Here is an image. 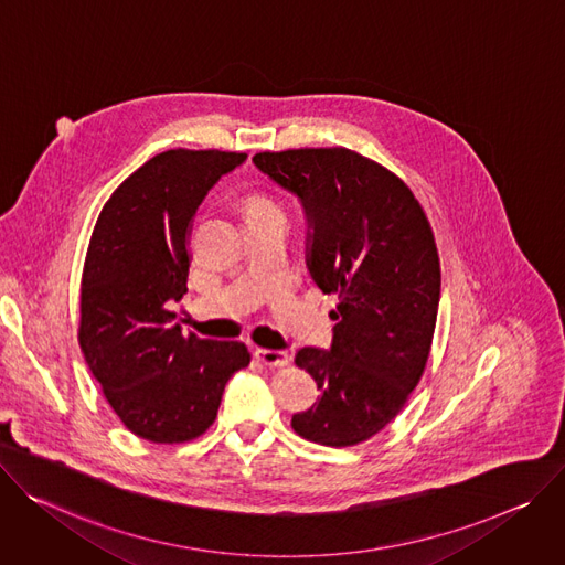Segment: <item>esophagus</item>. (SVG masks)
<instances>
[{
	"label": "esophagus",
	"instance_id": "1",
	"mask_svg": "<svg viewBox=\"0 0 565 565\" xmlns=\"http://www.w3.org/2000/svg\"><path fill=\"white\" fill-rule=\"evenodd\" d=\"M256 359L269 367H285L289 363V354L282 350H267V348H258L256 350Z\"/></svg>",
	"mask_w": 565,
	"mask_h": 565
}]
</instances>
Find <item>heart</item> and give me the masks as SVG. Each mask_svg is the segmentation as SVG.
Listing matches in <instances>:
<instances>
[{"label": "heart", "instance_id": "heart-1", "mask_svg": "<svg viewBox=\"0 0 565 565\" xmlns=\"http://www.w3.org/2000/svg\"><path fill=\"white\" fill-rule=\"evenodd\" d=\"M256 206H271L269 202H263V200H256V202H250V209H256Z\"/></svg>", "mask_w": 565, "mask_h": 565}]
</instances>
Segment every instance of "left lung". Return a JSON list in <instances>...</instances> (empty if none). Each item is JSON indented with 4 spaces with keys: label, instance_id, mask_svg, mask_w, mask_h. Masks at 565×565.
Masks as SVG:
<instances>
[{
    "label": "left lung",
    "instance_id": "1",
    "mask_svg": "<svg viewBox=\"0 0 565 565\" xmlns=\"http://www.w3.org/2000/svg\"><path fill=\"white\" fill-rule=\"evenodd\" d=\"M254 163L298 198L309 276L339 294L330 350L296 352L321 397L291 428L326 447L359 445L402 411L428 359L440 305L430 224L399 177L352 150L260 152Z\"/></svg>",
    "mask_w": 565,
    "mask_h": 565
}]
</instances>
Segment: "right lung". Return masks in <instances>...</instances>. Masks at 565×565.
<instances>
[{
	"mask_svg": "<svg viewBox=\"0 0 565 565\" xmlns=\"http://www.w3.org/2000/svg\"><path fill=\"white\" fill-rule=\"evenodd\" d=\"M246 154L168 150L103 206L81 285V348L105 399L135 435L188 443L217 417L226 382L248 365L239 341L183 334L168 302L188 291V231L211 188Z\"/></svg>",
	"mask_w": 565,
	"mask_h": 565,
	"instance_id": "add662e5",
	"label": "right lung"
}]
</instances>
